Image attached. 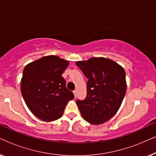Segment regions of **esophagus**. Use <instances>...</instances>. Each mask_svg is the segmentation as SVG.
Segmentation results:
<instances>
[{
  "label": "esophagus",
  "instance_id": "1",
  "mask_svg": "<svg viewBox=\"0 0 156 156\" xmlns=\"http://www.w3.org/2000/svg\"><path fill=\"white\" fill-rule=\"evenodd\" d=\"M76 92H77V91H76V90H74L73 91V93H74V97H76Z\"/></svg>",
  "mask_w": 156,
  "mask_h": 156
}]
</instances>
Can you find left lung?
Listing matches in <instances>:
<instances>
[{"label":"left lung","instance_id":"obj_1","mask_svg":"<svg viewBox=\"0 0 156 156\" xmlns=\"http://www.w3.org/2000/svg\"><path fill=\"white\" fill-rule=\"evenodd\" d=\"M88 79L87 97L76 103L83 119L91 124H101L116 114L126 91V72L112 59L93 57L76 62Z\"/></svg>","mask_w":156,"mask_h":156}]
</instances>
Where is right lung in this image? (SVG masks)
Segmentation results:
<instances>
[{"instance_id":"obj_1","label":"right lung","mask_w":156,"mask_h":156,"mask_svg":"<svg viewBox=\"0 0 156 156\" xmlns=\"http://www.w3.org/2000/svg\"><path fill=\"white\" fill-rule=\"evenodd\" d=\"M69 62L54 55L42 57L24 68L21 93L30 112L44 121L62 116L68 101L74 98L62 74Z\"/></svg>"}]
</instances>
